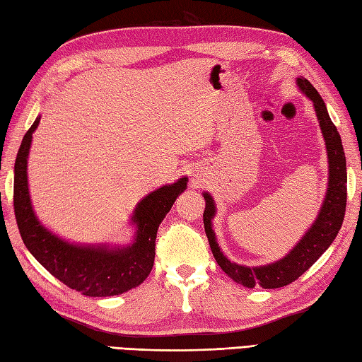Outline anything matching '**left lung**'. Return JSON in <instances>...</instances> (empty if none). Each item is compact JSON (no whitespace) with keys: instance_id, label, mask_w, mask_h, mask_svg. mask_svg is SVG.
<instances>
[{"instance_id":"obj_1","label":"left lung","mask_w":362,"mask_h":362,"mask_svg":"<svg viewBox=\"0 0 362 362\" xmlns=\"http://www.w3.org/2000/svg\"><path fill=\"white\" fill-rule=\"evenodd\" d=\"M297 86L300 91L313 101L322 135H324L328 153V188L324 204L320 206L319 216L313 222L308 232L302 236V240L296 244V247L286 257L266 266L247 267L232 263L221 252L216 236L213 232L211 219L216 214L213 197L209 193H204V227L213 257L230 279L245 288L261 286L264 289H275L296 281L332 245L336 235L339 233L344 221L345 204H347V166H345V153L341 135L333 124L332 118H329L324 99L320 98L317 90L311 86V82L305 78H297Z\"/></svg>"}]
</instances>
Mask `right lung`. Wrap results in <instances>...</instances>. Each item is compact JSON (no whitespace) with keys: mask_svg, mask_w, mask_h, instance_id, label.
Segmentation results:
<instances>
[{"mask_svg":"<svg viewBox=\"0 0 362 362\" xmlns=\"http://www.w3.org/2000/svg\"><path fill=\"white\" fill-rule=\"evenodd\" d=\"M40 117L23 136L13 169V211L21 240L46 271L88 297L122 294L141 284L152 271L157 230L175 199L187 188V177L146 196L136 205L132 224L136 236L127 247L79 245L51 233L37 219L28 188V156Z\"/></svg>","mask_w":362,"mask_h":362,"instance_id":"right-lung-1","label":"right lung"}]
</instances>
